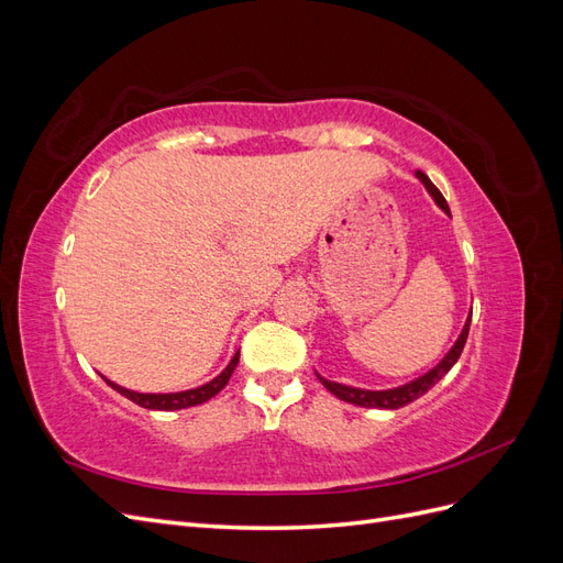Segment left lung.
<instances>
[{"mask_svg":"<svg viewBox=\"0 0 563 563\" xmlns=\"http://www.w3.org/2000/svg\"><path fill=\"white\" fill-rule=\"evenodd\" d=\"M416 176H418V180L424 185V190H428V192L432 195V199L437 201V207H439L441 211H444V213L451 216L449 203H446L444 195H441V192L437 190V185H434L428 176H424L422 172H416ZM470 321H472V314L467 317L463 331H460V335H457V340H455V345L446 352L444 360H441L432 371L424 373V376H420V378H416V380H411V383H406V385H401V387H391V389H362V387H350V385H343V383L327 380V378H321L319 373H317V378H319V383H321L323 387H327V389L331 391V395H335L338 399H343V401H347V404L364 406V408H389V411H395V408H401V406H406V404H411V401L420 399V397L424 395V391H428L432 385H437V383H439L441 378H444L446 373L453 368V364L460 360V352H463V347H465V343H467Z\"/></svg>","mask_w":563,"mask_h":563,"instance_id":"1","label":"left lung"}]
</instances>
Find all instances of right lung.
<instances>
[{"mask_svg": "<svg viewBox=\"0 0 563 563\" xmlns=\"http://www.w3.org/2000/svg\"><path fill=\"white\" fill-rule=\"evenodd\" d=\"M236 364H240V352L232 356V362L223 368V373L216 376L213 380H209L207 385H199L195 389H185V391H168V395H145V391H133L126 387H119L117 383H112L108 378H106V383L112 389H117L119 395H124L126 399H131L133 404H139L143 408H150V411H178V408L199 406L203 401H209L211 397H216L218 391L230 383V376L234 373Z\"/></svg>", "mask_w": 563, "mask_h": 563, "instance_id": "obj_1", "label": "right lung"}]
</instances>
